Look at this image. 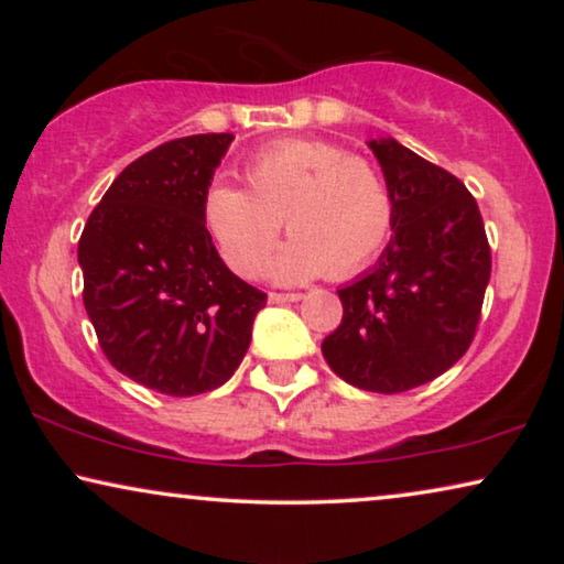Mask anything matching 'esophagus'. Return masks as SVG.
<instances>
[{
  "instance_id": "34e87169",
  "label": "esophagus",
  "mask_w": 564,
  "mask_h": 564,
  "mask_svg": "<svg viewBox=\"0 0 564 564\" xmlns=\"http://www.w3.org/2000/svg\"><path fill=\"white\" fill-rule=\"evenodd\" d=\"M303 300L300 292H269V303H297Z\"/></svg>"
}]
</instances>
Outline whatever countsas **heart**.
Returning a JSON list of instances; mask_svg holds the SVG:
<instances>
[{
  "instance_id": "obj_1",
  "label": "heart",
  "mask_w": 564,
  "mask_h": 564,
  "mask_svg": "<svg viewBox=\"0 0 564 564\" xmlns=\"http://www.w3.org/2000/svg\"><path fill=\"white\" fill-rule=\"evenodd\" d=\"M251 189L213 182L203 220L228 267L253 276L282 234L292 241L269 264L274 282L349 276L367 267L392 230L388 182L367 159L326 141H280L246 164Z\"/></svg>"
}]
</instances>
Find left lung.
<instances>
[{"label": "left lung", "mask_w": 564, "mask_h": 564, "mask_svg": "<svg viewBox=\"0 0 564 564\" xmlns=\"http://www.w3.org/2000/svg\"><path fill=\"white\" fill-rule=\"evenodd\" d=\"M392 197V236L375 269L338 290L344 318L321 349L354 388L405 392L436 380L473 344L490 246L465 184L395 138L369 141Z\"/></svg>", "instance_id": "8db88e82"}]
</instances>
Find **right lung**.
Listing matches in <instances>:
<instances>
[{"label":"right lung","mask_w":564,"mask_h":564,"mask_svg":"<svg viewBox=\"0 0 564 564\" xmlns=\"http://www.w3.org/2000/svg\"><path fill=\"white\" fill-rule=\"evenodd\" d=\"M234 141H169L120 172L79 238L84 307L110 365L143 388L189 398L241 365L267 295L223 264L203 197Z\"/></svg>","instance_id":"1"}]
</instances>
